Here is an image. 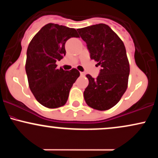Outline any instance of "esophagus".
Masks as SVG:
<instances>
[{"label": "esophagus", "mask_w": 158, "mask_h": 158, "mask_svg": "<svg viewBox=\"0 0 158 158\" xmlns=\"http://www.w3.org/2000/svg\"><path fill=\"white\" fill-rule=\"evenodd\" d=\"M85 73H83V72H80V76L81 77H85Z\"/></svg>", "instance_id": "obj_1"}]
</instances>
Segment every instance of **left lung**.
I'll return each mask as SVG.
<instances>
[{"mask_svg":"<svg viewBox=\"0 0 158 158\" xmlns=\"http://www.w3.org/2000/svg\"><path fill=\"white\" fill-rule=\"evenodd\" d=\"M87 44L90 59L102 68L97 79L86 76L89 84L84 91L87 105L106 110L117 105L128 88L130 66L123 41L105 23L77 29Z\"/></svg>","mask_w":158,"mask_h":158,"instance_id":"left-lung-1","label":"left lung"}]
</instances>
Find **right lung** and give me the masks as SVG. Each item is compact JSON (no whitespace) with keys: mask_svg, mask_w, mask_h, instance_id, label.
Wrapping results in <instances>:
<instances>
[{"mask_svg":"<svg viewBox=\"0 0 158 158\" xmlns=\"http://www.w3.org/2000/svg\"><path fill=\"white\" fill-rule=\"evenodd\" d=\"M79 38L74 28L50 23L32 38L27 51L25 69L29 87L36 100L48 108L64 106L79 71L57 68L56 61L66 54L64 45L70 38Z\"/></svg>","mask_w":158,"mask_h":158,"instance_id":"right-lung-1","label":"right lung"}]
</instances>
